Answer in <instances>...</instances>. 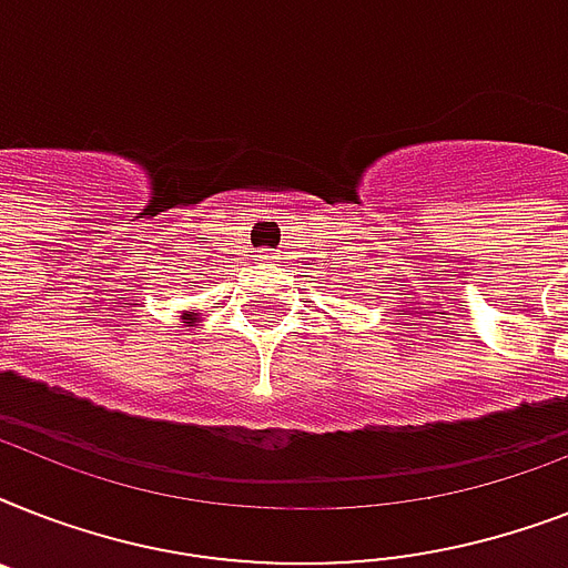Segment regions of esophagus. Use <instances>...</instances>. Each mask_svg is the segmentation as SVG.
Wrapping results in <instances>:
<instances>
[{"label": "esophagus", "instance_id": "34e87169", "mask_svg": "<svg viewBox=\"0 0 568 568\" xmlns=\"http://www.w3.org/2000/svg\"><path fill=\"white\" fill-rule=\"evenodd\" d=\"M265 258H274V256H265Z\"/></svg>", "mask_w": 568, "mask_h": 568}]
</instances>
